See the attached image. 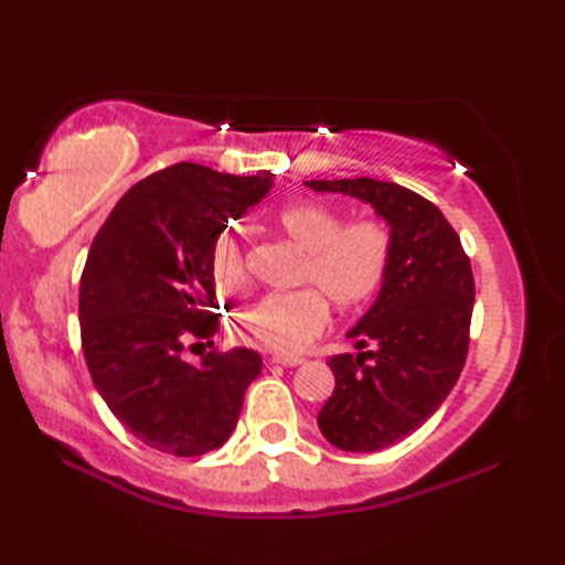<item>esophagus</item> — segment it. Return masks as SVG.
Wrapping results in <instances>:
<instances>
[{
    "label": "esophagus",
    "mask_w": 565,
    "mask_h": 565,
    "mask_svg": "<svg viewBox=\"0 0 565 565\" xmlns=\"http://www.w3.org/2000/svg\"><path fill=\"white\" fill-rule=\"evenodd\" d=\"M306 359L303 356H271V364H281V366H298V364H303Z\"/></svg>",
    "instance_id": "obj_1"
}]
</instances>
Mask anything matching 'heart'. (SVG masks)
Masks as SVG:
<instances>
[{"mask_svg":"<svg viewBox=\"0 0 565 565\" xmlns=\"http://www.w3.org/2000/svg\"><path fill=\"white\" fill-rule=\"evenodd\" d=\"M279 231L303 252L298 284L306 289L269 294L235 320V334L264 352L294 354L328 326V301L340 310H359L386 279L393 237L379 218L347 223L330 203H294L276 215ZM215 284L227 294L247 289L243 249L233 235H221L213 247Z\"/></svg>","mask_w":565,"mask_h":565,"instance_id":"heart-1","label":"heart"}]
</instances>
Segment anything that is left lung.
Wrapping results in <instances>:
<instances>
[{
    "label": "left lung",
    "instance_id": "1",
    "mask_svg": "<svg viewBox=\"0 0 565 565\" xmlns=\"http://www.w3.org/2000/svg\"><path fill=\"white\" fill-rule=\"evenodd\" d=\"M369 203L391 227L393 249L374 306L347 332L356 354L330 356L334 391L318 427L342 451H381L447 401L466 362L473 274L444 213L415 191L379 179H313Z\"/></svg>",
    "mask_w": 565,
    "mask_h": 565
}]
</instances>
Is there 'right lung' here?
Returning <instances> with one entry per match:
<instances>
[{
    "instance_id": "add662e5",
    "label": "right lung",
    "mask_w": 565,
    "mask_h": 565,
    "mask_svg": "<svg viewBox=\"0 0 565 565\" xmlns=\"http://www.w3.org/2000/svg\"><path fill=\"white\" fill-rule=\"evenodd\" d=\"M271 186L267 170L235 177L179 162L130 186L94 237L79 284L82 352L109 411L152 449L201 456L233 435L262 356L233 347L186 364L182 350L218 332L213 247Z\"/></svg>"
}]
</instances>
